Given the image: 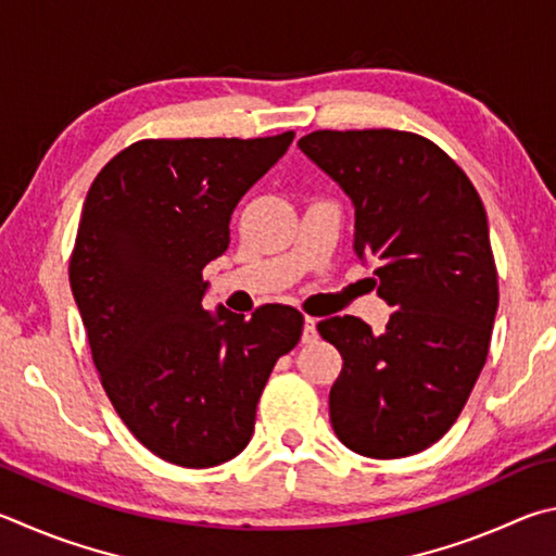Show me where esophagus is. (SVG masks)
I'll use <instances>...</instances> for the list:
<instances>
[{
	"label": "esophagus",
	"mask_w": 556,
	"mask_h": 556,
	"mask_svg": "<svg viewBox=\"0 0 556 556\" xmlns=\"http://www.w3.org/2000/svg\"><path fill=\"white\" fill-rule=\"evenodd\" d=\"M317 339V319L315 317H305V327H303V344H313Z\"/></svg>",
	"instance_id": "esophagus-1"
}]
</instances>
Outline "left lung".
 <instances>
[{
	"label": "left lung",
	"instance_id": "left-lung-1",
	"mask_svg": "<svg viewBox=\"0 0 556 556\" xmlns=\"http://www.w3.org/2000/svg\"><path fill=\"white\" fill-rule=\"evenodd\" d=\"M298 146L352 198L354 253L395 307L381 334L352 315L317 325L344 358L329 420L356 454H417L456 422L489 356L498 270L483 202L420 134L323 129Z\"/></svg>",
	"mask_w": 556,
	"mask_h": 556
}]
</instances>
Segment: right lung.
Here are the masks:
<instances>
[{
	"label": "right lung",
	"mask_w": 556,
	"mask_h": 556,
	"mask_svg": "<svg viewBox=\"0 0 556 556\" xmlns=\"http://www.w3.org/2000/svg\"><path fill=\"white\" fill-rule=\"evenodd\" d=\"M293 136L141 139L85 198L67 276L92 362L122 422L170 464L237 456L273 366L303 334L290 305L249 319L202 307V268L227 251L233 207Z\"/></svg>",
	"instance_id": "1"
}]
</instances>
